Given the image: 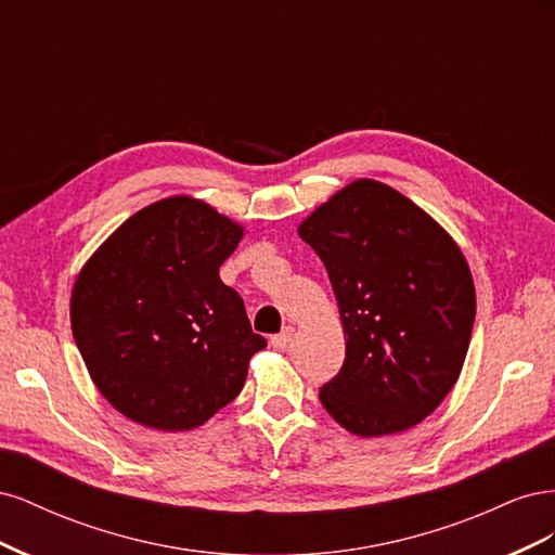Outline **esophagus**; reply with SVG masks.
Listing matches in <instances>:
<instances>
[{
	"mask_svg": "<svg viewBox=\"0 0 555 555\" xmlns=\"http://www.w3.org/2000/svg\"><path fill=\"white\" fill-rule=\"evenodd\" d=\"M292 338H294V326H284V328H282V333L273 335V338H271V345H273L275 349H284V347H287V345L292 343Z\"/></svg>",
	"mask_w": 555,
	"mask_h": 555,
	"instance_id": "obj_1",
	"label": "esophagus"
}]
</instances>
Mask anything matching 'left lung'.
Listing matches in <instances>:
<instances>
[{
  "instance_id": "left-lung-1",
  "label": "left lung",
  "mask_w": 555,
  "mask_h": 555,
  "mask_svg": "<svg viewBox=\"0 0 555 555\" xmlns=\"http://www.w3.org/2000/svg\"><path fill=\"white\" fill-rule=\"evenodd\" d=\"M298 236L326 266L347 347L322 405L359 438L422 424L459 382L473 335L475 280L459 243L373 178L317 206Z\"/></svg>"
}]
</instances>
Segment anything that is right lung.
<instances>
[{"mask_svg":"<svg viewBox=\"0 0 555 555\" xmlns=\"http://www.w3.org/2000/svg\"><path fill=\"white\" fill-rule=\"evenodd\" d=\"M243 233L204 198L173 194L133 212L82 263L74 340L99 393L131 422L192 430L241 393L266 347L220 280Z\"/></svg>","mask_w":555,"mask_h":555,"instance_id":"obj_1","label":"right lung"}]
</instances>
